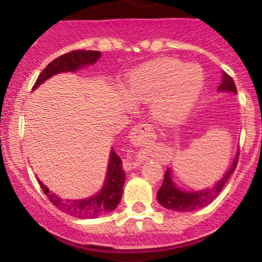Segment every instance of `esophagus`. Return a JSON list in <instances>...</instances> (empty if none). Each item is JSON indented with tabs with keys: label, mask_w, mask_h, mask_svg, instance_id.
Segmentation results:
<instances>
[{
	"label": "esophagus",
	"mask_w": 262,
	"mask_h": 262,
	"mask_svg": "<svg viewBox=\"0 0 262 262\" xmlns=\"http://www.w3.org/2000/svg\"><path fill=\"white\" fill-rule=\"evenodd\" d=\"M132 141L135 145H144L148 144L150 139L154 138V132H152L151 125L149 124H138L132 129ZM125 170H133L140 165V161H125L124 164Z\"/></svg>",
	"instance_id": "1"
}]
</instances>
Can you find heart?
<instances>
[{"instance_id":"b5f03b06","label":"heart","mask_w":262,"mask_h":262,"mask_svg":"<svg viewBox=\"0 0 262 262\" xmlns=\"http://www.w3.org/2000/svg\"><path fill=\"white\" fill-rule=\"evenodd\" d=\"M204 82L200 65L164 58L132 71L125 81V91L137 103L150 102V114L156 122L172 124L191 112L202 95Z\"/></svg>"}]
</instances>
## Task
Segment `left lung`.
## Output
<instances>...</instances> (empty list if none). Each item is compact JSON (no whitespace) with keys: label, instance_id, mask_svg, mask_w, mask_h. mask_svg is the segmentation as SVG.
<instances>
[{"label":"left lung","instance_id":"left-lung-1","mask_svg":"<svg viewBox=\"0 0 262 262\" xmlns=\"http://www.w3.org/2000/svg\"><path fill=\"white\" fill-rule=\"evenodd\" d=\"M218 92L236 93V87L233 79L224 71L222 73V82L218 86ZM237 159H239V151H236L229 169L225 171L223 177L217 183H214L212 187L197 189V191H194V189L187 191V189L180 188L172 180V170L167 169L165 172L164 182L156 193L159 203L166 209L176 210V212H193V210L208 206L210 202H213L217 198L219 192L223 189L230 175L234 172L237 164Z\"/></svg>","mask_w":262,"mask_h":262}]
</instances>
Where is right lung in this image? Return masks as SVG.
Here are the masks:
<instances>
[{"label":"right lung","instance_id":"obj_1","mask_svg":"<svg viewBox=\"0 0 262 262\" xmlns=\"http://www.w3.org/2000/svg\"><path fill=\"white\" fill-rule=\"evenodd\" d=\"M101 55L102 54L100 52H93V50H75V52L59 56L53 60L50 64H48L47 68L41 71L33 86V91L55 75L61 73H76L87 66L93 65L95 62H97ZM124 181L125 173L122 169L121 158L116 154L113 149H111L103 186L97 193L91 197L82 198V200L61 198L54 192L49 191V188L41 181H39V183H40V187L43 188L44 193L49 197L50 202L56 208L62 210L66 214L73 215V217L90 219L97 218L117 208V206L121 202Z\"/></svg>","mask_w":262,"mask_h":262}]
</instances>
